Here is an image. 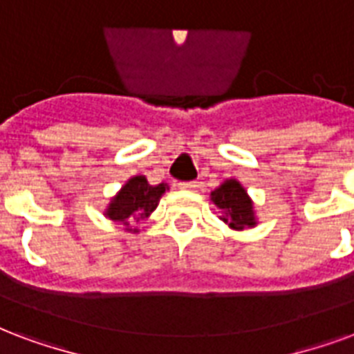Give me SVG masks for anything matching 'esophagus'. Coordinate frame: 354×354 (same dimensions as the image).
Instances as JSON below:
<instances>
[{
    "instance_id": "34e87169",
    "label": "esophagus",
    "mask_w": 354,
    "mask_h": 354,
    "mask_svg": "<svg viewBox=\"0 0 354 354\" xmlns=\"http://www.w3.org/2000/svg\"><path fill=\"white\" fill-rule=\"evenodd\" d=\"M198 187H199V185L196 183V180H190V183H180V185H179L180 190H190V192H194V190H196Z\"/></svg>"
}]
</instances>
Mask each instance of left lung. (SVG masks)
Returning <instances> with one entry per match:
<instances>
[{"label": "left lung", "instance_id": "left-lung-1", "mask_svg": "<svg viewBox=\"0 0 354 354\" xmlns=\"http://www.w3.org/2000/svg\"><path fill=\"white\" fill-rule=\"evenodd\" d=\"M211 201L222 211L220 220L230 230L244 231L252 230L259 224L254 201L246 192V188L237 179H225L220 187L211 192Z\"/></svg>", "mask_w": 354, "mask_h": 354}]
</instances>
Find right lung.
I'll list each match as a JSON object with an SVG mask.
<instances>
[{
	"mask_svg": "<svg viewBox=\"0 0 354 354\" xmlns=\"http://www.w3.org/2000/svg\"><path fill=\"white\" fill-rule=\"evenodd\" d=\"M167 190V183L149 185L145 175H134L117 190L115 196H111L104 209V216L115 224L124 225V231L129 233H140L138 227L130 225V218L138 222L151 216Z\"/></svg>",
	"mask_w": 354,
	"mask_h": 354,
	"instance_id": "add662e5",
	"label": "right lung"
}]
</instances>
